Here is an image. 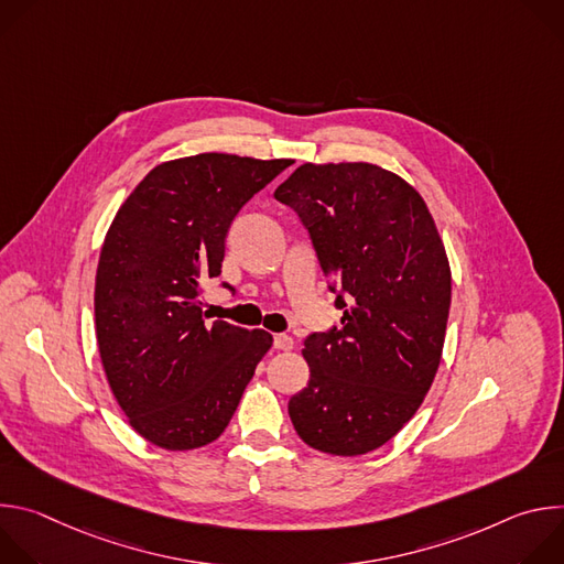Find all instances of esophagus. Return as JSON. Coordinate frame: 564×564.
<instances>
[{
	"label": "esophagus",
	"mask_w": 564,
	"mask_h": 564,
	"mask_svg": "<svg viewBox=\"0 0 564 564\" xmlns=\"http://www.w3.org/2000/svg\"><path fill=\"white\" fill-rule=\"evenodd\" d=\"M274 348L276 350H292V346H294V339L290 337V335H274Z\"/></svg>",
	"instance_id": "34e87169"
}]
</instances>
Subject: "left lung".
<instances>
[{"mask_svg": "<svg viewBox=\"0 0 564 564\" xmlns=\"http://www.w3.org/2000/svg\"><path fill=\"white\" fill-rule=\"evenodd\" d=\"M310 234L341 328L303 341L307 386L288 413L299 437L355 457L417 413L435 379L451 310V268L424 198L370 163L301 165L274 192Z\"/></svg>", "mask_w": 564, "mask_h": 564, "instance_id": "obj_1", "label": "left lung"}]
</instances>
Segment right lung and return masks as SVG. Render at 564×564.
<instances>
[{
    "mask_svg": "<svg viewBox=\"0 0 564 564\" xmlns=\"http://www.w3.org/2000/svg\"><path fill=\"white\" fill-rule=\"evenodd\" d=\"M290 160L198 153L153 167L118 209L96 274L100 359L129 424L167 451L227 429L265 330L207 321L200 285L220 274L231 220ZM227 288V283H223Z\"/></svg>",
    "mask_w": 564,
    "mask_h": 564,
    "instance_id": "1",
    "label": "right lung"
}]
</instances>
